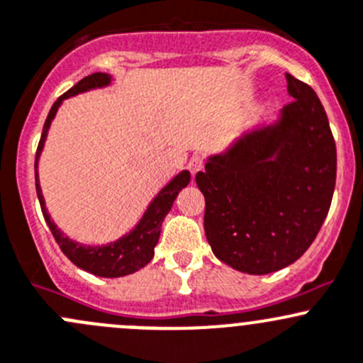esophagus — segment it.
Wrapping results in <instances>:
<instances>
[{"label":"esophagus","mask_w":363,"mask_h":363,"mask_svg":"<svg viewBox=\"0 0 363 363\" xmlns=\"http://www.w3.org/2000/svg\"><path fill=\"white\" fill-rule=\"evenodd\" d=\"M204 167V159L201 155H194L192 159L189 160V171L190 173H192V177L196 173H199L201 169H203Z\"/></svg>","instance_id":"1"}]
</instances>
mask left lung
Wrapping results in <instances>:
<instances>
[{
	"label": "left lung",
	"instance_id": "8db88e82",
	"mask_svg": "<svg viewBox=\"0 0 363 363\" xmlns=\"http://www.w3.org/2000/svg\"><path fill=\"white\" fill-rule=\"evenodd\" d=\"M286 84L294 101L279 121L211 155L196 174L213 253L246 274H269L304 255L334 196L337 154L323 104L289 73Z\"/></svg>",
	"mask_w": 363,
	"mask_h": 363
}]
</instances>
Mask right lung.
I'll return each mask as SVG.
<instances>
[{"instance_id":"1","label":"right lung","mask_w":363,"mask_h":363,"mask_svg":"<svg viewBox=\"0 0 363 363\" xmlns=\"http://www.w3.org/2000/svg\"><path fill=\"white\" fill-rule=\"evenodd\" d=\"M111 84V77L108 73H92L89 77L82 78L77 85L69 89L68 92L61 96L54 104H52L48 117L45 121L42 138H40L38 150H36V160H35V178H36V194H38L40 206H42L43 218L47 225L50 227L52 236L57 241L59 248L62 250L66 257L73 262L77 267L84 269V271L91 272V274L101 276V278H121V276L133 274V272L140 271L145 267L152 259H154V250L157 241L160 236V227H162L164 218L169 213L171 206H173L174 199L180 194L183 186L189 185L190 173L189 171H182L180 174L173 178L159 194L154 197L150 206L147 208L145 215L138 222V225L130 230L129 234L117 239L115 242L103 246H87L80 245V242L73 241L68 236L57 229L54 222H52L50 215H48L47 208H45V199L42 194V186L38 182V159L42 155L45 140H47L48 127H50L52 121H54L55 113H57L59 106L66 98L77 96L80 92H87L91 89L106 87Z\"/></svg>"}]
</instances>
